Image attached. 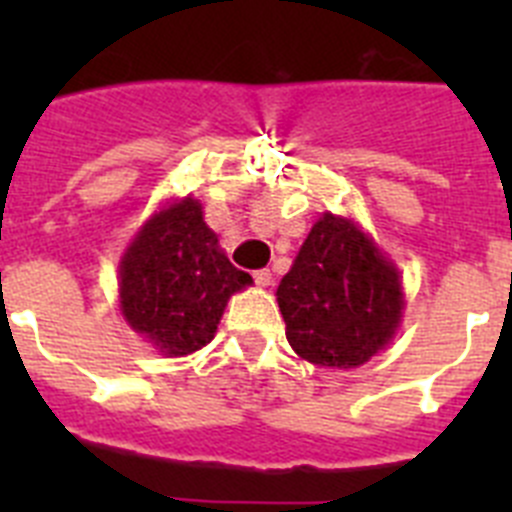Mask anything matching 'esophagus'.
Instances as JSON below:
<instances>
[{
  "label": "esophagus",
  "mask_w": 512,
  "mask_h": 512,
  "mask_svg": "<svg viewBox=\"0 0 512 512\" xmlns=\"http://www.w3.org/2000/svg\"><path fill=\"white\" fill-rule=\"evenodd\" d=\"M271 271L269 269H259V271H253V282L259 284V287H269L271 284Z\"/></svg>",
  "instance_id": "esophagus-1"
}]
</instances>
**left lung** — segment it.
Here are the masks:
<instances>
[{"label":"left lung","instance_id":"left-lung-1","mask_svg":"<svg viewBox=\"0 0 512 512\" xmlns=\"http://www.w3.org/2000/svg\"><path fill=\"white\" fill-rule=\"evenodd\" d=\"M287 341L302 359L351 369L390 343L402 318L400 277L351 220L312 225L277 289Z\"/></svg>","mask_w":512,"mask_h":512}]
</instances>
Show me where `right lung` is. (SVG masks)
Segmentation results:
<instances>
[{"instance_id":"right-lung-1","label":"right lung","mask_w":512,"mask_h":512,"mask_svg":"<svg viewBox=\"0 0 512 512\" xmlns=\"http://www.w3.org/2000/svg\"><path fill=\"white\" fill-rule=\"evenodd\" d=\"M246 284L187 197L153 215L122 256V315L164 354L184 356L215 338L230 295Z\"/></svg>"}]
</instances>
